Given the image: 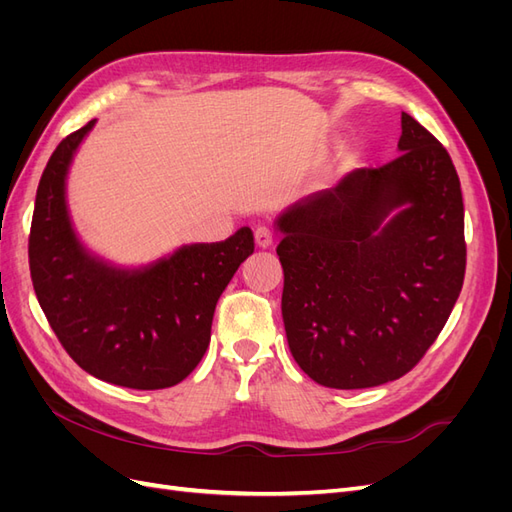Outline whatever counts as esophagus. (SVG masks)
Returning a JSON list of instances; mask_svg holds the SVG:
<instances>
[{
    "mask_svg": "<svg viewBox=\"0 0 512 512\" xmlns=\"http://www.w3.org/2000/svg\"><path fill=\"white\" fill-rule=\"evenodd\" d=\"M254 239H256V245L265 250V247H269L273 243V230L269 226H256L254 228Z\"/></svg>",
    "mask_w": 512,
    "mask_h": 512,
    "instance_id": "34e87169",
    "label": "esophagus"
}]
</instances>
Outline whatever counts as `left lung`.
I'll return each instance as SVG.
<instances>
[{
	"instance_id": "1",
	"label": "left lung",
	"mask_w": 512,
	"mask_h": 512,
	"mask_svg": "<svg viewBox=\"0 0 512 512\" xmlns=\"http://www.w3.org/2000/svg\"><path fill=\"white\" fill-rule=\"evenodd\" d=\"M397 147L393 162L352 170L277 220L288 346L329 389L406 376L438 339L463 286L455 164L408 113Z\"/></svg>"
}]
</instances>
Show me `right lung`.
<instances>
[{
  "label": "right lung",
  "mask_w": 512,
  "mask_h": 512,
  "mask_svg": "<svg viewBox=\"0 0 512 512\" xmlns=\"http://www.w3.org/2000/svg\"><path fill=\"white\" fill-rule=\"evenodd\" d=\"M94 126L68 134L46 162L29 230V271L42 312L70 359L98 380L158 391L188 378L203 359L215 305L254 235L185 245L143 271H119L76 241L64 198L72 153Z\"/></svg>",
  "instance_id": "1"
}]
</instances>
